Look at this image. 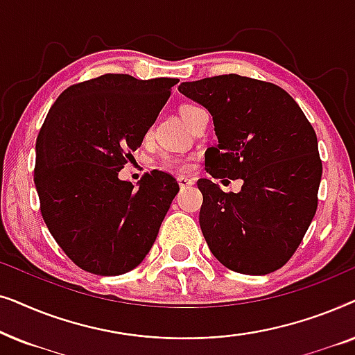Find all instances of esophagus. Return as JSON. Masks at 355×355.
Here are the masks:
<instances>
[{"instance_id":"esophagus-1","label":"esophagus","mask_w":355,"mask_h":355,"mask_svg":"<svg viewBox=\"0 0 355 355\" xmlns=\"http://www.w3.org/2000/svg\"><path fill=\"white\" fill-rule=\"evenodd\" d=\"M193 182H196V181H193L192 178H187V176H179L178 178V184H179V187H181V189L191 187Z\"/></svg>"}]
</instances>
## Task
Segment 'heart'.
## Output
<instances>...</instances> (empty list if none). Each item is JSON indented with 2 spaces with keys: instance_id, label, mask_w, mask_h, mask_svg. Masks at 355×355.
Masks as SVG:
<instances>
[{
  "instance_id": "obj_1",
  "label": "heart",
  "mask_w": 355,
  "mask_h": 355,
  "mask_svg": "<svg viewBox=\"0 0 355 355\" xmlns=\"http://www.w3.org/2000/svg\"><path fill=\"white\" fill-rule=\"evenodd\" d=\"M202 108L197 105L192 103H184L179 108V113H181L182 119L189 124L192 121L193 116H196ZM158 164L164 169H169V171H189L192 166V159L189 157H182V155H174V153H163L162 157L158 158Z\"/></svg>"
}]
</instances>
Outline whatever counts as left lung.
<instances>
[{
	"label": "left lung",
	"mask_w": 355,
	"mask_h": 355,
	"mask_svg": "<svg viewBox=\"0 0 355 355\" xmlns=\"http://www.w3.org/2000/svg\"><path fill=\"white\" fill-rule=\"evenodd\" d=\"M179 92L213 116L218 144L205 152L207 173L244 181L237 193L210 179L197 182L203 196L198 220L211 254L237 273L281 268L318 205L323 166L312 124L271 82L225 74L182 82Z\"/></svg>",
	"instance_id": "1"
}]
</instances>
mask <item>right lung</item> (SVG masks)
Listing matches in <instances>:
<instances>
[{
    "label": "right lung",
    "instance_id": "add662e5",
    "mask_svg": "<svg viewBox=\"0 0 355 355\" xmlns=\"http://www.w3.org/2000/svg\"><path fill=\"white\" fill-rule=\"evenodd\" d=\"M176 84L103 74L67 87L48 111L33 169L40 211L58 245L89 273L135 268L179 192L176 179L157 169L137 189L118 178Z\"/></svg>",
    "mask_w": 355,
    "mask_h": 355
}]
</instances>
